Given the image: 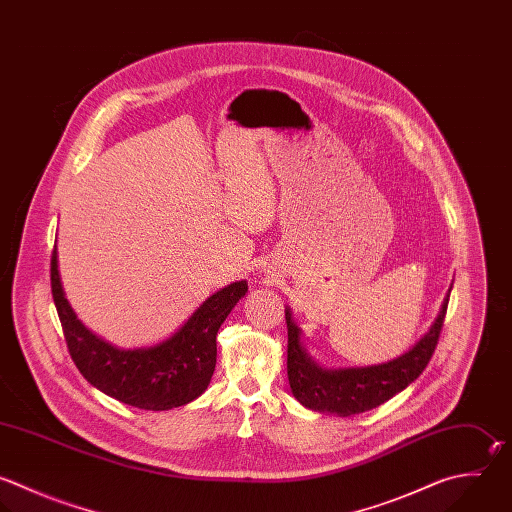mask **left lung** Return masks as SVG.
<instances>
[{
  "label": "left lung",
  "mask_w": 512,
  "mask_h": 512,
  "mask_svg": "<svg viewBox=\"0 0 512 512\" xmlns=\"http://www.w3.org/2000/svg\"><path fill=\"white\" fill-rule=\"evenodd\" d=\"M450 290L430 330L402 356L364 368L326 370L314 364L300 344V328L286 308L288 324V380L292 394L308 408L340 416L360 414L380 406L414 382L430 362L444 324Z\"/></svg>",
  "instance_id": "1"
}]
</instances>
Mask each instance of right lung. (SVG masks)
<instances>
[{
    "label": "right lung",
    "instance_id": "add662e5",
    "mask_svg": "<svg viewBox=\"0 0 512 512\" xmlns=\"http://www.w3.org/2000/svg\"><path fill=\"white\" fill-rule=\"evenodd\" d=\"M246 292V280L228 284L168 340L150 348L120 350L78 320L62 288L58 252L52 254V294L74 364L92 386L142 410L184 406L208 388L216 368V334Z\"/></svg>",
    "mask_w": 512,
    "mask_h": 512
}]
</instances>
